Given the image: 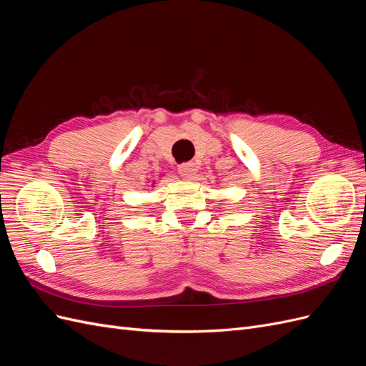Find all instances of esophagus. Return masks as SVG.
Masks as SVG:
<instances>
[{"label":"esophagus","mask_w":366,"mask_h":366,"mask_svg":"<svg viewBox=\"0 0 366 366\" xmlns=\"http://www.w3.org/2000/svg\"><path fill=\"white\" fill-rule=\"evenodd\" d=\"M179 172L182 174V177H184V179L191 180V179H194V175H195V172H197V166H195V163H192V162L182 163V164L179 166Z\"/></svg>","instance_id":"obj_1"}]
</instances>
